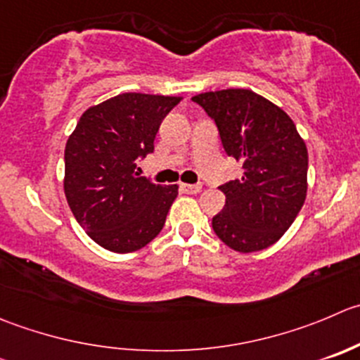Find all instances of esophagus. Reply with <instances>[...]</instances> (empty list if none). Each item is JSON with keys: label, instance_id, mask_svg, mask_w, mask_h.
<instances>
[{"label": "esophagus", "instance_id": "34e87169", "mask_svg": "<svg viewBox=\"0 0 360 360\" xmlns=\"http://www.w3.org/2000/svg\"><path fill=\"white\" fill-rule=\"evenodd\" d=\"M179 190L183 191V193L195 195V193H200L202 184H179Z\"/></svg>", "mask_w": 360, "mask_h": 360}]
</instances>
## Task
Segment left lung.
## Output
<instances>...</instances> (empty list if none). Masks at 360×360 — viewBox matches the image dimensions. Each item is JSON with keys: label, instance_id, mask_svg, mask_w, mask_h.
I'll list each match as a JSON object with an SVG mask.
<instances>
[{"label": "left lung", "instance_id": "8db88e82", "mask_svg": "<svg viewBox=\"0 0 360 360\" xmlns=\"http://www.w3.org/2000/svg\"><path fill=\"white\" fill-rule=\"evenodd\" d=\"M218 128L229 156L243 163V177L221 184L225 207L212 230L232 250L260 251L294 223L308 190V149L294 121L250 89L193 96Z\"/></svg>", "mask_w": 360, "mask_h": 360}]
</instances>
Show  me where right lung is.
I'll return each instance as SVG.
<instances>
[{
  "mask_svg": "<svg viewBox=\"0 0 360 360\" xmlns=\"http://www.w3.org/2000/svg\"><path fill=\"white\" fill-rule=\"evenodd\" d=\"M183 98L123 93L80 116L65 148V195L73 216L96 244L130 253L165 225L177 186L141 176L155 151L163 117Z\"/></svg>",
  "mask_w": 360,
  "mask_h": 360,
  "instance_id": "add662e5",
  "label": "right lung"
}]
</instances>
